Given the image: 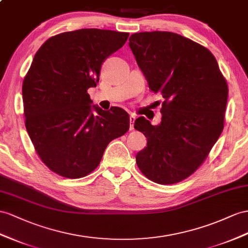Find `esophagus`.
I'll list each match as a JSON object with an SVG mask.
<instances>
[{"label":"esophagus","instance_id":"34e87169","mask_svg":"<svg viewBox=\"0 0 248 248\" xmlns=\"http://www.w3.org/2000/svg\"><path fill=\"white\" fill-rule=\"evenodd\" d=\"M134 122H135V115L134 114H130V123H131V124H130V130L132 131V130H134Z\"/></svg>","mask_w":248,"mask_h":248}]
</instances>
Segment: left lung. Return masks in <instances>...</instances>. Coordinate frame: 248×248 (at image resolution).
I'll return each mask as SVG.
<instances>
[{"label":"left lung","mask_w":248,"mask_h":248,"mask_svg":"<svg viewBox=\"0 0 248 248\" xmlns=\"http://www.w3.org/2000/svg\"><path fill=\"white\" fill-rule=\"evenodd\" d=\"M129 46L149 88L161 93V123L143 116L134 128L148 144L138 152L141 173L159 185H174L205 160L224 126L228 88L208 49L168 31L139 32Z\"/></svg>","instance_id":"obj_1"}]
</instances>
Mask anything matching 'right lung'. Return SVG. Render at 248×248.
<instances>
[{
  "instance_id": "obj_1",
  "label": "right lung",
  "mask_w": 248,
  "mask_h": 248,
  "mask_svg": "<svg viewBox=\"0 0 248 248\" xmlns=\"http://www.w3.org/2000/svg\"><path fill=\"white\" fill-rule=\"evenodd\" d=\"M128 37L112 30L69 31L50 37L34 55L22 88L25 125L41 160L62 177L90 174L107 145L130 128L122 108L92 106L87 92Z\"/></svg>"
}]
</instances>
